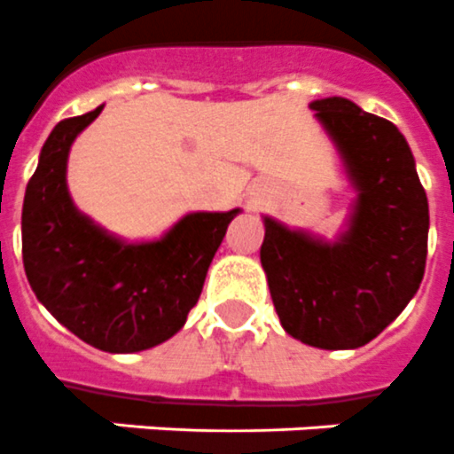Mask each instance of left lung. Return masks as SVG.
<instances>
[{
	"instance_id": "8db88e82",
	"label": "left lung",
	"mask_w": 454,
	"mask_h": 454,
	"mask_svg": "<svg viewBox=\"0 0 454 454\" xmlns=\"http://www.w3.org/2000/svg\"><path fill=\"white\" fill-rule=\"evenodd\" d=\"M309 108L357 196L334 242L262 216L261 262L286 333L316 348H357L383 333L420 288L427 193L392 121L341 97L316 98Z\"/></svg>"
}]
</instances>
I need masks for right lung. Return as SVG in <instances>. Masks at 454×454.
I'll list each match as a JSON object with an SVG mask.
<instances>
[{"instance_id":"1","label":"right lung","mask_w":454,"mask_h":454,"mask_svg":"<svg viewBox=\"0 0 454 454\" xmlns=\"http://www.w3.org/2000/svg\"><path fill=\"white\" fill-rule=\"evenodd\" d=\"M104 106L59 121L22 203V262L39 302L75 337L108 353H138L180 333L200 298L231 212H192L152 242L110 235L71 200L67 161Z\"/></svg>"}]
</instances>
